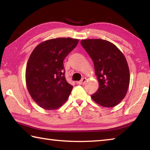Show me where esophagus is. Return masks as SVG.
Instances as JSON below:
<instances>
[{
	"mask_svg": "<svg viewBox=\"0 0 150 150\" xmlns=\"http://www.w3.org/2000/svg\"><path fill=\"white\" fill-rule=\"evenodd\" d=\"M86 81H87V78L83 77L80 81H79L78 84H79V85H84L85 83H86Z\"/></svg>",
	"mask_w": 150,
	"mask_h": 150,
	"instance_id": "esophagus-1",
	"label": "esophagus"
}]
</instances>
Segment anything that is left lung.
<instances>
[{"label": "left lung", "mask_w": 150, "mask_h": 150, "mask_svg": "<svg viewBox=\"0 0 150 150\" xmlns=\"http://www.w3.org/2000/svg\"><path fill=\"white\" fill-rule=\"evenodd\" d=\"M81 44L95 65L99 87L91 96L104 107H114L125 97L130 84V71L126 57L112 43L102 39L82 40Z\"/></svg>", "instance_id": "8db88e82"}]
</instances>
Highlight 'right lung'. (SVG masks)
I'll return each mask as SVG.
<instances>
[{
    "mask_svg": "<svg viewBox=\"0 0 150 150\" xmlns=\"http://www.w3.org/2000/svg\"><path fill=\"white\" fill-rule=\"evenodd\" d=\"M78 42L71 38L48 40L38 45L30 54L26 69V87L40 107L55 110L67 100L73 86L65 79L63 59Z\"/></svg>",
    "mask_w": 150,
    "mask_h": 150,
    "instance_id": "add662e5",
    "label": "right lung"
}]
</instances>
